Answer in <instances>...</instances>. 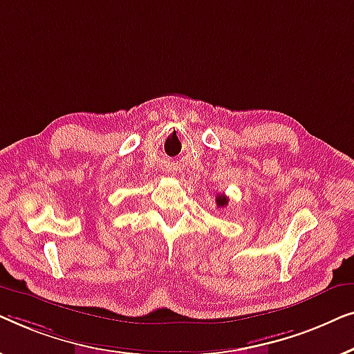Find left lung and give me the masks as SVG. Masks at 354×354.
<instances>
[{
  "instance_id": "8db88e82",
  "label": "left lung",
  "mask_w": 354,
  "mask_h": 354,
  "mask_svg": "<svg viewBox=\"0 0 354 354\" xmlns=\"http://www.w3.org/2000/svg\"><path fill=\"white\" fill-rule=\"evenodd\" d=\"M216 205L218 207H226L227 205V197L226 196H216Z\"/></svg>"
}]
</instances>
